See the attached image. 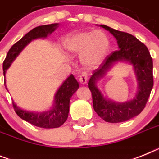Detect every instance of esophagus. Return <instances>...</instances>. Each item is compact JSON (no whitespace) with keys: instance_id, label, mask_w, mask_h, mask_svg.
Returning a JSON list of instances; mask_svg holds the SVG:
<instances>
[{"instance_id":"esophagus-1","label":"esophagus","mask_w":159,"mask_h":159,"mask_svg":"<svg viewBox=\"0 0 159 159\" xmlns=\"http://www.w3.org/2000/svg\"><path fill=\"white\" fill-rule=\"evenodd\" d=\"M80 82L83 85L86 84L87 82H88V75L86 73H82L80 75Z\"/></svg>"}]
</instances>
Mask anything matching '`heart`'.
<instances>
[{"mask_svg":"<svg viewBox=\"0 0 159 159\" xmlns=\"http://www.w3.org/2000/svg\"><path fill=\"white\" fill-rule=\"evenodd\" d=\"M63 45L71 55H80L81 63L85 66L93 68L104 61L110 43L104 31L83 30L67 35Z\"/></svg>","mask_w":159,"mask_h":159,"instance_id":"obj_1","label":"heart"}]
</instances>
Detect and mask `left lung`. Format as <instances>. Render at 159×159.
<instances>
[{"label":"left lung","mask_w":159,"mask_h":159,"mask_svg":"<svg viewBox=\"0 0 159 159\" xmlns=\"http://www.w3.org/2000/svg\"><path fill=\"white\" fill-rule=\"evenodd\" d=\"M116 39L118 51L105 58L98 68L93 71L89 81L92 92L93 108L106 122L118 123L130 120L144 109L154 85L153 60L147 47L137 38L116 30L105 25H100ZM118 61L132 65L138 82V89L134 98L125 102H116L104 97L97 83Z\"/></svg>","instance_id":"1"}]
</instances>
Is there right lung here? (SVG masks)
<instances>
[{"label":"right lung","instance_id":"add662e5","mask_svg":"<svg viewBox=\"0 0 159 159\" xmlns=\"http://www.w3.org/2000/svg\"><path fill=\"white\" fill-rule=\"evenodd\" d=\"M59 23H54L50 25L35 27L9 49L3 63L5 88H6L5 84L6 70L11 66L12 63L22 51L23 49L34 39H46L48 35L52 34L59 27ZM78 89L79 83L77 82L74 75L71 74L63 81L62 85L57 90L54 97L53 105L49 110L42 112L27 111L17 106L13 100V108L16 113L22 120L29 122L34 125L44 129L58 128L62 125L68 117L70 97Z\"/></svg>","mask_w":159,"mask_h":159}]
</instances>
